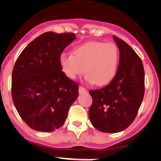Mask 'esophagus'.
<instances>
[{"label": "esophagus", "instance_id": "1", "mask_svg": "<svg viewBox=\"0 0 161 161\" xmlns=\"http://www.w3.org/2000/svg\"><path fill=\"white\" fill-rule=\"evenodd\" d=\"M87 92V89L85 88L82 87V86H80L79 87V93H86Z\"/></svg>", "mask_w": 161, "mask_h": 161}]
</instances>
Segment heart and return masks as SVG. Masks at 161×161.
<instances>
[{
  "mask_svg": "<svg viewBox=\"0 0 161 161\" xmlns=\"http://www.w3.org/2000/svg\"><path fill=\"white\" fill-rule=\"evenodd\" d=\"M72 54L62 53L59 56L61 70L69 79H76L84 73L91 84L102 86L114 77L119 53L113 42H85L74 48Z\"/></svg>",
  "mask_w": 161,
  "mask_h": 161,
  "instance_id": "heart-1",
  "label": "heart"
}]
</instances>
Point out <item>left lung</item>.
Here are the masks:
<instances>
[{"mask_svg":"<svg viewBox=\"0 0 161 161\" xmlns=\"http://www.w3.org/2000/svg\"><path fill=\"white\" fill-rule=\"evenodd\" d=\"M119 49L116 75L109 85L90 90L91 123L102 132L116 133L136 119L144 96V69L141 59L128 44L114 35Z\"/></svg>","mask_w":161,"mask_h":161,"instance_id":"obj_1","label":"left lung"}]
</instances>
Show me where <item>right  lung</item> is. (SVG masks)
<instances>
[{"label": "right lung", "mask_w": 161, "mask_h": 161, "mask_svg": "<svg viewBox=\"0 0 161 161\" xmlns=\"http://www.w3.org/2000/svg\"><path fill=\"white\" fill-rule=\"evenodd\" d=\"M75 38L73 33H43L24 48L14 64L13 102L33 130L51 132L59 128L77 98L79 85L59 66V56Z\"/></svg>", "instance_id": "add662e5"}]
</instances>
